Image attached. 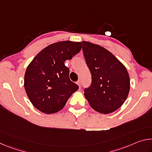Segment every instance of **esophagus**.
<instances>
[{
  "label": "esophagus",
  "mask_w": 152,
  "mask_h": 152,
  "mask_svg": "<svg viewBox=\"0 0 152 152\" xmlns=\"http://www.w3.org/2000/svg\"><path fill=\"white\" fill-rule=\"evenodd\" d=\"M76 84H78V85L79 86V87H80H80H81V81H80V80H78L76 82Z\"/></svg>",
  "instance_id": "34e87169"
}]
</instances>
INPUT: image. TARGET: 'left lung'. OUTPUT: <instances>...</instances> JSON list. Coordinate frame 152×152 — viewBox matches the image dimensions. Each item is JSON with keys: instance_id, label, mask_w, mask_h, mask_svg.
<instances>
[{"instance_id": "left-lung-1", "label": "left lung", "mask_w": 152, "mask_h": 152, "mask_svg": "<svg viewBox=\"0 0 152 152\" xmlns=\"http://www.w3.org/2000/svg\"><path fill=\"white\" fill-rule=\"evenodd\" d=\"M82 51L91 71V84L84 96L96 111L109 114L122 106L130 89L129 76L124 65L99 45L82 42Z\"/></svg>"}]
</instances>
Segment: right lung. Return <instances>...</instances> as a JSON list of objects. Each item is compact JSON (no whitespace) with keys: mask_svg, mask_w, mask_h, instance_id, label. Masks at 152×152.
<instances>
[{"mask_svg":"<svg viewBox=\"0 0 152 152\" xmlns=\"http://www.w3.org/2000/svg\"><path fill=\"white\" fill-rule=\"evenodd\" d=\"M81 42L64 41L43 49L27 66L25 74V91L33 106L46 114L60 111L78 86L69 78L64 64L80 52Z\"/></svg>","mask_w":152,"mask_h":152,"instance_id":"add662e5","label":"right lung"}]
</instances>
